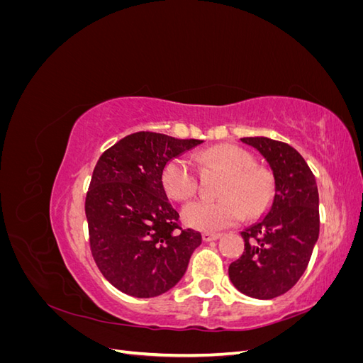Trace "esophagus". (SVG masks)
I'll return each mask as SVG.
<instances>
[{
    "mask_svg": "<svg viewBox=\"0 0 363 363\" xmlns=\"http://www.w3.org/2000/svg\"><path fill=\"white\" fill-rule=\"evenodd\" d=\"M219 236V233H212V232H204L203 233V239L206 240V242H211V240H216Z\"/></svg>",
    "mask_w": 363,
    "mask_h": 363,
    "instance_id": "esophagus-1",
    "label": "esophagus"
}]
</instances>
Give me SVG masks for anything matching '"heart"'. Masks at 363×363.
<instances>
[{"label":"heart","mask_w":363,"mask_h":363,"mask_svg":"<svg viewBox=\"0 0 363 363\" xmlns=\"http://www.w3.org/2000/svg\"><path fill=\"white\" fill-rule=\"evenodd\" d=\"M201 160L228 172L221 189L224 196L189 203L183 211L186 224L200 230H221L242 221L247 212L257 216L269 207L274 179L268 169L255 164L251 152L236 145H218L204 151ZM162 184L172 200H189L199 191V168L189 156H175L163 167Z\"/></svg>","instance_id":"b5f03b06"}]
</instances>
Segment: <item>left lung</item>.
I'll list each match as a JSON object with an SVG mask.
<instances>
[{"label": "left lung", "mask_w": 363, "mask_h": 363, "mask_svg": "<svg viewBox=\"0 0 363 363\" xmlns=\"http://www.w3.org/2000/svg\"><path fill=\"white\" fill-rule=\"evenodd\" d=\"M267 159L276 180L268 215L244 230L245 250L230 263L235 288L259 300L288 292L304 274L320 235V196L315 175L291 145L269 138H242Z\"/></svg>", "instance_id": "obj_1"}]
</instances>
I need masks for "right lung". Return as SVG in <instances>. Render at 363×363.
<instances>
[{"instance_id": "1", "label": "right lung", "mask_w": 363, "mask_h": 363, "mask_svg": "<svg viewBox=\"0 0 363 363\" xmlns=\"http://www.w3.org/2000/svg\"><path fill=\"white\" fill-rule=\"evenodd\" d=\"M203 140L138 131L96 162L84 211L94 260L116 289L138 298L162 295L180 281L201 233L182 228L162 171Z\"/></svg>"}]
</instances>
